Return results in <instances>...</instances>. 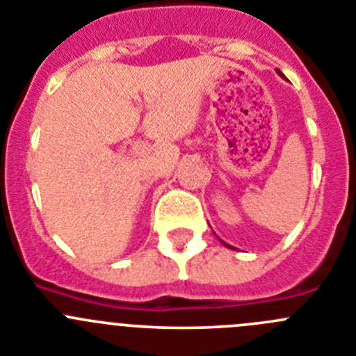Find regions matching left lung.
Wrapping results in <instances>:
<instances>
[{
	"instance_id": "8db88e82",
	"label": "left lung",
	"mask_w": 356,
	"mask_h": 356,
	"mask_svg": "<svg viewBox=\"0 0 356 356\" xmlns=\"http://www.w3.org/2000/svg\"><path fill=\"white\" fill-rule=\"evenodd\" d=\"M279 75H281V77H283V73H281V72H279ZM225 245H227V244H225ZM228 248H230V245H228ZM232 249H234V248H232Z\"/></svg>"
}]
</instances>
